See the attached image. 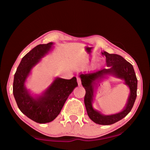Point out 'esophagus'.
Listing matches in <instances>:
<instances>
[{
  "label": "esophagus",
  "mask_w": 150,
  "mask_h": 150,
  "mask_svg": "<svg viewBox=\"0 0 150 150\" xmlns=\"http://www.w3.org/2000/svg\"><path fill=\"white\" fill-rule=\"evenodd\" d=\"M77 83H78V85H80L81 83V79L79 77H77Z\"/></svg>",
  "instance_id": "34e87169"
}]
</instances>
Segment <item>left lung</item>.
Returning <instances> with one entry per match:
<instances>
[{"label": "left lung", "mask_w": 150, "mask_h": 150, "mask_svg": "<svg viewBox=\"0 0 150 150\" xmlns=\"http://www.w3.org/2000/svg\"><path fill=\"white\" fill-rule=\"evenodd\" d=\"M103 55L106 57L108 68L96 72L81 74V83L84 87L86 93L84 102L87 115L94 122L100 125H110L120 120L128 115L132 108L137 96V80L132 65L118 54H110L104 52ZM108 74L116 76L122 78L125 82L130 88L131 94L126 107L120 113L108 116L101 115L95 111L92 106L93 97V85L96 80L105 77Z\"/></svg>", "instance_id": "8db88e82"}]
</instances>
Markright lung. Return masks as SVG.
Returning a JSON list of instances; mask_svg holds the SVG:
<instances>
[{
  "mask_svg": "<svg viewBox=\"0 0 150 150\" xmlns=\"http://www.w3.org/2000/svg\"><path fill=\"white\" fill-rule=\"evenodd\" d=\"M53 43L40 44L25 55L17 68L13 82V95L19 109L35 122L44 124L54 120L60 113L66 100L78 86L75 77L71 79L57 78L44 96L34 99L24 87L32 68L47 54Z\"/></svg>",
  "mask_w": 150,
  "mask_h": 150,
  "instance_id": "obj_1",
  "label": "right lung"
}]
</instances>
